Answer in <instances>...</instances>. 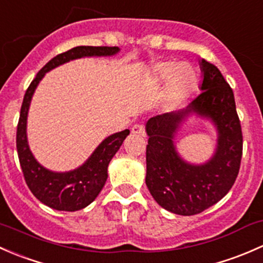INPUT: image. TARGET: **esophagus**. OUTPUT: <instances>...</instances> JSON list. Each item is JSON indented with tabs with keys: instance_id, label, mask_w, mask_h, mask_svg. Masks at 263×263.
<instances>
[{
	"instance_id": "obj_1",
	"label": "esophagus",
	"mask_w": 263,
	"mask_h": 263,
	"mask_svg": "<svg viewBox=\"0 0 263 263\" xmlns=\"http://www.w3.org/2000/svg\"><path fill=\"white\" fill-rule=\"evenodd\" d=\"M132 133L133 134H138V135H142V137H144L145 135L144 125H142V124H135V125L132 128Z\"/></svg>"
}]
</instances>
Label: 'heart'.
<instances>
[{
  "label": "heart",
  "mask_w": 263,
  "mask_h": 263,
  "mask_svg": "<svg viewBox=\"0 0 263 263\" xmlns=\"http://www.w3.org/2000/svg\"><path fill=\"white\" fill-rule=\"evenodd\" d=\"M152 77L159 82L168 80L170 92L173 97L187 96L197 85V73L194 67L187 63H157L152 68Z\"/></svg>",
  "instance_id": "b5f03b06"
}]
</instances>
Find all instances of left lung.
Returning <instances> with one entry per match:
<instances>
[{
    "label": "left lung",
    "instance_id": "8db88e82",
    "mask_svg": "<svg viewBox=\"0 0 263 263\" xmlns=\"http://www.w3.org/2000/svg\"><path fill=\"white\" fill-rule=\"evenodd\" d=\"M201 69V92L187 109L153 116L147 123L145 183L162 208L178 215H195L223 199L234 185L242 159V126L232 87L205 59ZM189 112L210 117L219 133L216 154L202 166L183 162L172 142L178 124Z\"/></svg>",
    "mask_w": 263,
    "mask_h": 263
}]
</instances>
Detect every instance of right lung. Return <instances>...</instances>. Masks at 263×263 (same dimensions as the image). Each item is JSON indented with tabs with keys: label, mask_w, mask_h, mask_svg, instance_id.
Segmentation results:
<instances>
[{
	"label": "right lung",
	"mask_w": 263,
	"mask_h": 263,
	"mask_svg": "<svg viewBox=\"0 0 263 263\" xmlns=\"http://www.w3.org/2000/svg\"><path fill=\"white\" fill-rule=\"evenodd\" d=\"M118 47H76L50 59L31 81L21 105L16 130V148L24 178L35 197L47 206L63 212H76L91 204L107 180V166L120 145L129 135V130L115 133L104 140L83 166L74 171L55 173L40 166L32 157L26 139V118L32 93L44 74L50 69L72 61L92 55H112Z\"/></svg>",
	"instance_id": "right-lung-1"
}]
</instances>
